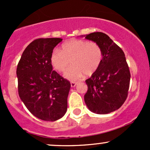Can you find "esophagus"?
<instances>
[{
	"label": "esophagus",
	"mask_w": 150,
	"mask_h": 150,
	"mask_svg": "<svg viewBox=\"0 0 150 150\" xmlns=\"http://www.w3.org/2000/svg\"><path fill=\"white\" fill-rule=\"evenodd\" d=\"M77 84V82H70V85H71L72 87H75Z\"/></svg>",
	"instance_id": "obj_1"
}]
</instances>
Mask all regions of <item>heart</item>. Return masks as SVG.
I'll use <instances>...</instances> for the list:
<instances>
[{
  "label": "heart",
  "instance_id": "1",
  "mask_svg": "<svg viewBox=\"0 0 150 150\" xmlns=\"http://www.w3.org/2000/svg\"><path fill=\"white\" fill-rule=\"evenodd\" d=\"M102 50L94 42L82 39H71L62 44L61 51L54 49L50 56L53 68L70 80H77L84 75H91L97 71L102 61Z\"/></svg>",
  "mask_w": 150,
  "mask_h": 150
}]
</instances>
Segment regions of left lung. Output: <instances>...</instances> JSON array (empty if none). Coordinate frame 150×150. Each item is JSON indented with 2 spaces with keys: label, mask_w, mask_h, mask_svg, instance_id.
Returning a JSON list of instances; mask_svg holds the SVG:
<instances>
[{
  "label": "left lung",
  "mask_w": 150,
  "mask_h": 150,
  "mask_svg": "<svg viewBox=\"0 0 150 150\" xmlns=\"http://www.w3.org/2000/svg\"><path fill=\"white\" fill-rule=\"evenodd\" d=\"M81 37L99 44L103 54L99 68L85 80L88 87L84 97L85 104L97 114L113 112L123 104L128 96L130 73L124 53L103 32Z\"/></svg>",
  "instance_id": "left-lung-1"
}]
</instances>
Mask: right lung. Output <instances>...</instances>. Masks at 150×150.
Instances as JSON below:
<instances>
[{"label": "right lung", "instance_id": "right-lung-1", "mask_svg": "<svg viewBox=\"0 0 150 150\" xmlns=\"http://www.w3.org/2000/svg\"><path fill=\"white\" fill-rule=\"evenodd\" d=\"M60 38L38 39L22 53L17 68L18 93L31 113L55 121L65 114L70 83L53 70L50 56Z\"/></svg>", "mask_w": 150, "mask_h": 150}]
</instances>
